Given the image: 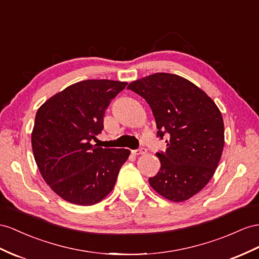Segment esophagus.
<instances>
[{
    "mask_svg": "<svg viewBox=\"0 0 259 259\" xmlns=\"http://www.w3.org/2000/svg\"><path fill=\"white\" fill-rule=\"evenodd\" d=\"M145 153H147V149H145V148H141L139 150L132 151V154H135V155H142V154H145Z\"/></svg>",
    "mask_w": 259,
    "mask_h": 259,
    "instance_id": "1",
    "label": "esophagus"
}]
</instances>
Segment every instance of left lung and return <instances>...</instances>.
I'll return each mask as SVG.
<instances>
[{"label": "left lung", "instance_id": "1", "mask_svg": "<svg viewBox=\"0 0 259 259\" xmlns=\"http://www.w3.org/2000/svg\"><path fill=\"white\" fill-rule=\"evenodd\" d=\"M153 112L157 137L166 151L157 152L161 167L149 178L162 197L182 202L198 194L213 176L224 147V123L215 103L194 83L170 73H155L131 82Z\"/></svg>", "mask_w": 259, "mask_h": 259}]
</instances>
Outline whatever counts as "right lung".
Wrapping results in <instances>:
<instances>
[{"label":"right lung","mask_w":259,"mask_h":259,"mask_svg":"<svg viewBox=\"0 0 259 259\" xmlns=\"http://www.w3.org/2000/svg\"><path fill=\"white\" fill-rule=\"evenodd\" d=\"M127 84L85 79L57 93L37 110L32 153L45 182L64 200L92 205L114 188L130 151L103 149L92 140L104 128L110 101Z\"/></svg>","instance_id":"add662e5"}]
</instances>
